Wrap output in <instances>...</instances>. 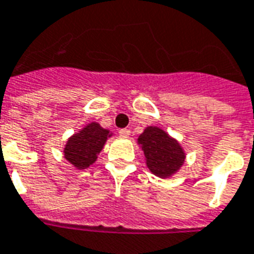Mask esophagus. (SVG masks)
<instances>
[{
    "instance_id": "34e87169",
    "label": "esophagus",
    "mask_w": 254,
    "mask_h": 254,
    "mask_svg": "<svg viewBox=\"0 0 254 254\" xmlns=\"http://www.w3.org/2000/svg\"><path fill=\"white\" fill-rule=\"evenodd\" d=\"M119 133H120V137H123V138H127V137L130 135V130H129V129H121Z\"/></svg>"
}]
</instances>
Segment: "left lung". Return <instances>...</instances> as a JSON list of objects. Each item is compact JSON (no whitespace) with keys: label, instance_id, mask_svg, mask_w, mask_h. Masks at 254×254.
<instances>
[{"label":"left lung","instance_id":"left-lung-1","mask_svg":"<svg viewBox=\"0 0 254 254\" xmlns=\"http://www.w3.org/2000/svg\"><path fill=\"white\" fill-rule=\"evenodd\" d=\"M148 169L160 179H169L185 162V152L180 142L158 127H148L138 135Z\"/></svg>","mask_w":254,"mask_h":254}]
</instances>
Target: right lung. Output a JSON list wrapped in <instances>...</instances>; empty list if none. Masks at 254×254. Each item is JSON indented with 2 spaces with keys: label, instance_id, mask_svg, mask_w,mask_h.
I'll list each match as a JSON object with an SVG mask.
<instances>
[{
  "label": "right lung",
  "instance_id": "right-lung-1",
  "mask_svg": "<svg viewBox=\"0 0 254 254\" xmlns=\"http://www.w3.org/2000/svg\"><path fill=\"white\" fill-rule=\"evenodd\" d=\"M113 133L97 123L86 124L82 129L67 138L64 148V158L75 169H86L93 165L106 140Z\"/></svg>",
  "mask_w": 254,
  "mask_h": 254
}]
</instances>
